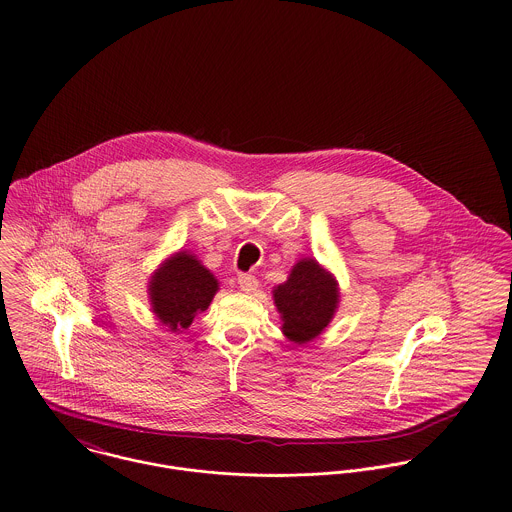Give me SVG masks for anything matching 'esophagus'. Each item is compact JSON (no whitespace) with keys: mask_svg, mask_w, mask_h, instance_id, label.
Returning <instances> with one entry per match:
<instances>
[{"mask_svg":"<svg viewBox=\"0 0 512 512\" xmlns=\"http://www.w3.org/2000/svg\"><path fill=\"white\" fill-rule=\"evenodd\" d=\"M238 286H240L242 292L252 293L258 288V280L252 274H240L238 276Z\"/></svg>","mask_w":512,"mask_h":512,"instance_id":"obj_1","label":"esophagus"}]
</instances>
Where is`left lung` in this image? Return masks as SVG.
Returning <instances> with one entry per match:
<instances>
[{
  "mask_svg": "<svg viewBox=\"0 0 512 512\" xmlns=\"http://www.w3.org/2000/svg\"><path fill=\"white\" fill-rule=\"evenodd\" d=\"M286 337L303 345L315 339L331 321L339 292L337 284L315 260L305 258L293 266L286 284L274 290Z\"/></svg>",
  "mask_w": 512,
  "mask_h": 512,
  "instance_id": "8db88e82",
  "label": "left lung"
}]
</instances>
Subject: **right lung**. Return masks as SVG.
<instances>
[{
  "label": "right lung",
  "mask_w": 512,
  "mask_h": 512,
  "mask_svg": "<svg viewBox=\"0 0 512 512\" xmlns=\"http://www.w3.org/2000/svg\"><path fill=\"white\" fill-rule=\"evenodd\" d=\"M217 290L215 276L195 256L179 252L155 272L149 282V299L161 323L171 331H181L209 307Z\"/></svg>",
  "instance_id": "obj_1"
}]
</instances>
